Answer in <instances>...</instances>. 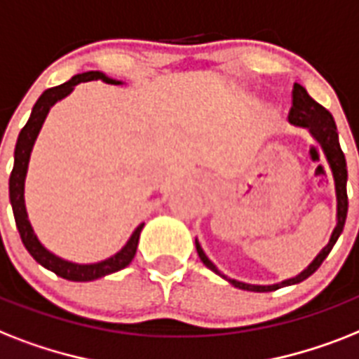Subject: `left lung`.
<instances>
[{"label":"left lung","mask_w":359,"mask_h":359,"mask_svg":"<svg viewBox=\"0 0 359 359\" xmlns=\"http://www.w3.org/2000/svg\"><path fill=\"white\" fill-rule=\"evenodd\" d=\"M290 123L297 125V127H304L311 133V136L321 144L323 151H325V156L328 160V165H330L332 175H334V182H336V195H337V225L334 229L330 236V241H328V245L316 256V260L311 262L304 271H302L301 275H297L295 278H290V280H284L280 284H273V285H252V284H245V282H238L234 278H226L223 273H221L217 267H215L212 262H210L208 256L205 255V250L201 249L199 241L195 240V247H197V255H199L201 262L208 267L210 271H214L215 275L223 276L230 284L234 285V287H240V290H247V291H258V293H265V291H275L278 287H284V285H291V284H299V282L306 280L308 276H311L316 273L321 264L325 262V258L330 255L332 247L336 245L337 238L343 232V226H345V219H346V210H348V197H346V160L345 154L341 151L339 145V136H337V127L336 121L332 118V114L316 101V99H311L310 94L306 92V88L302 84L295 83L293 84V104H291L290 110Z\"/></svg>","instance_id":"left-lung-1"}]
</instances>
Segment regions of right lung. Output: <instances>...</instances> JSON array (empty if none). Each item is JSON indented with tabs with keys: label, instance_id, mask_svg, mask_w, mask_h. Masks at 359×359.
Masks as SVG:
<instances>
[{
	"label": "right lung",
	"instance_id": "right-lung-1",
	"mask_svg": "<svg viewBox=\"0 0 359 359\" xmlns=\"http://www.w3.org/2000/svg\"><path fill=\"white\" fill-rule=\"evenodd\" d=\"M97 79L109 84H121V81L107 77V75L101 74V72H86V74L75 75V77L69 79L68 83L60 84V86L48 88L40 97H38V101L33 107V112H31V118H29V121L25 123V127L20 130L18 142H16V149H14V168L13 173H11V179H8V197H11V205H13L14 221H16L20 238H22L25 249L29 250V255L33 256L38 264L43 265L46 269L53 271L55 275L74 282L95 280V278H101V276H107L110 275V273H116V271L127 267V265L133 262L134 255H136L140 232L144 229V223H142V225L133 232V236H130L129 241H127V245L119 250V252L110 256L109 260L97 262V264L81 265L66 262L62 260V258L55 256L53 252H49V250L38 241L33 226H31V223H29L27 219L25 199H23V186H25L29 156H31V151H33L34 140H36L38 133L42 129L43 119L48 116L49 109H51L57 101L66 97V95L74 90L75 84L86 83V81H97Z\"/></svg>",
	"mask_w": 359,
	"mask_h": 359
}]
</instances>
